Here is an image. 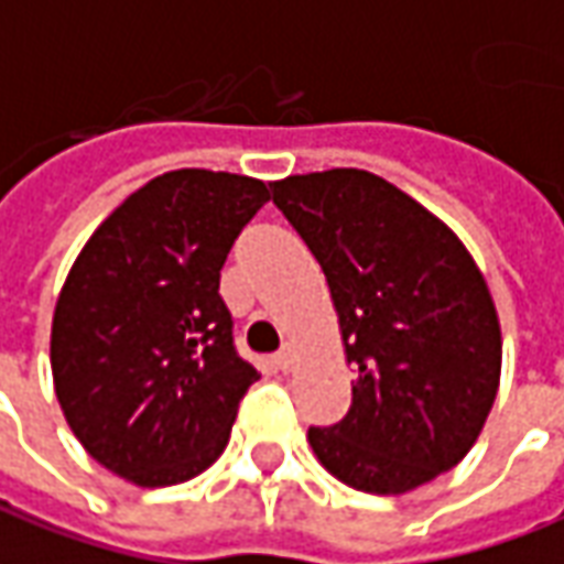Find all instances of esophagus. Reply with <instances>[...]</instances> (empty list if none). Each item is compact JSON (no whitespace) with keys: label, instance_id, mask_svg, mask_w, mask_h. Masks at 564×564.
I'll list each match as a JSON object with an SVG mask.
<instances>
[{"label":"esophagus","instance_id":"obj_1","mask_svg":"<svg viewBox=\"0 0 564 564\" xmlns=\"http://www.w3.org/2000/svg\"><path fill=\"white\" fill-rule=\"evenodd\" d=\"M293 360H295V354L290 345H283V348L274 354V366H278V369H283V372H286V369H293Z\"/></svg>","mask_w":564,"mask_h":564}]
</instances>
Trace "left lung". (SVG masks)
Segmentation results:
<instances>
[{"mask_svg":"<svg viewBox=\"0 0 564 564\" xmlns=\"http://www.w3.org/2000/svg\"><path fill=\"white\" fill-rule=\"evenodd\" d=\"M271 198L321 262L357 372L348 415L308 431L314 455L372 495H403L452 470L501 378V326L470 253L376 173L286 176Z\"/></svg>","mask_w":564,"mask_h":564,"instance_id":"obj_1","label":"left lung"}]
</instances>
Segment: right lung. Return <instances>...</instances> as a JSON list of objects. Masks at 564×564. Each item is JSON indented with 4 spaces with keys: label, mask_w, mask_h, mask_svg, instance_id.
Returning a JSON list of instances; mask_svg holds the SVG:
<instances>
[{
    "label": "right lung",
    "mask_w": 564,
    "mask_h": 564,
    "mask_svg": "<svg viewBox=\"0 0 564 564\" xmlns=\"http://www.w3.org/2000/svg\"><path fill=\"white\" fill-rule=\"evenodd\" d=\"M269 186L186 167L145 183L90 235L51 326L54 391L78 443L137 486H176L228 443L259 372L219 295Z\"/></svg>",
    "instance_id": "add662e5"
}]
</instances>
